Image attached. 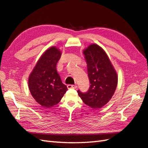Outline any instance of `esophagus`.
<instances>
[{
	"instance_id": "obj_1",
	"label": "esophagus",
	"mask_w": 148,
	"mask_h": 148,
	"mask_svg": "<svg viewBox=\"0 0 148 148\" xmlns=\"http://www.w3.org/2000/svg\"><path fill=\"white\" fill-rule=\"evenodd\" d=\"M67 88L68 89H76L77 88V86L76 85H72V84H68L67 85Z\"/></svg>"
}]
</instances>
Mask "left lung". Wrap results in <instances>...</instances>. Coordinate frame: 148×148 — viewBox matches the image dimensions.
Instances as JSON below:
<instances>
[{
	"mask_svg": "<svg viewBox=\"0 0 148 148\" xmlns=\"http://www.w3.org/2000/svg\"><path fill=\"white\" fill-rule=\"evenodd\" d=\"M83 53L91 84L86 93L77 90L78 95L86 105L100 109L114 95L118 84L117 72L104 50L96 44H91Z\"/></svg>",
	"mask_w": 148,
	"mask_h": 148,
	"instance_id": "8db88e82",
	"label": "left lung"
}]
</instances>
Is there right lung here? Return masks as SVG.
Returning a JSON list of instances; mask_svg holds the SVG:
<instances>
[{"instance_id":"right-lung-1","label":"right lung","mask_w":148,"mask_h":148,"mask_svg":"<svg viewBox=\"0 0 148 148\" xmlns=\"http://www.w3.org/2000/svg\"><path fill=\"white\" fill-rule=\"evenodd\" d=\"M61 55L60 50L56 46L46 50L29 77L31 95L43 108L57 104L67 90L56 68Z\"/></svg>"}]
</instances>
